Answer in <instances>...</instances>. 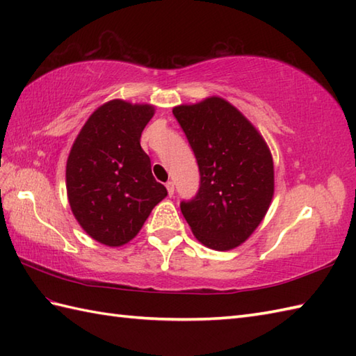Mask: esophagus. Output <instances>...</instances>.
Listing matches in <instances>:
<instances>
[{
    "instance_id": "1",
    "label": "esophagus",
    "mask_w": 356,
    "mask_h": 356,
    "mask_svg": "<svg viewBox=\"0 0 356 356\" xmlns=\"http://www.w3.org/2000/svg\"><path fill=\"white\" fill-rule=\"evenodd\" d=\"M166 186V191H168V195H172L174 194V184L171 182V180H168V182L165 184Z\"/></svg>"
}]
</instances>
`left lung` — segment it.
I'll use <instances>...</instances> for the list:
<instances>
[{
	"instance_id": "left-lung-1",
	"label": "left lung",
	"mask_w": 356,
	"mask_h": 356,
	"mask_svg": "<svg viewBox=\"0 0 356 356\" xmlns=\"http://www.w3.org/2000/svg\"><path fill=\"white\" fill-rule=\"evenodd\" d=\"M172 115L200 172L199 191L180 202V211L199 241L228 251L251 236L270 205V151L255 127L222 97L179 105Z\"/></svg>"
}]
</instances>
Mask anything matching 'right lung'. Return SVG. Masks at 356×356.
<instances>
[{"label": "right lung", "instance_id": "obj_1", "mask_svg": "<svg viewBox=\"0 0 356 356\" xmlns=\"http://www.w3.org/2000/svg\"><path fill=\"white\" fill-rule=\"evenodd\" d=\"M151 105L115 99L88 118L67 161L70 208L90 237L107 246L136 237L166 188L151 172L140 134Z\"/></svg>", "mask_w": 356, "mask_h": 356}]
</instances>
